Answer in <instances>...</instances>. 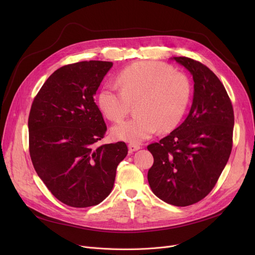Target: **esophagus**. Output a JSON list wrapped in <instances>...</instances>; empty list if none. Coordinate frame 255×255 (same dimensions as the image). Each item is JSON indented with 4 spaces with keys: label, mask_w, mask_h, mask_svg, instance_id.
Wrapping results in <instances>:
<instances>
[{
    "label": "esophagus",
    "mask_w": 255,
    "mask_h": 255,
    "mask_svg": "<svg viewBox=\"0 0 255 255\" xmlns=\"http://www.w3.org/2000/svg\"><path fill=\"white\" fill-rule=\"evenodd\" d=\"M128 148H129V152H130V153H133V152H135V151L139 150L140 146H139L138 144H135V143H129V144H128Z\"/></svg>",
    "instance_id": "1"
}]
</instances>
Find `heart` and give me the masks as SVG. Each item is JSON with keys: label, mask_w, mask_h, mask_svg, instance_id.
<instances>
[{"label": "heart", "mask_w": 255, "mask_h": 255, "mask_svg": "<svg viewBox=\"0 0 255 255\" xmlns=\"http://www.w3.org/2000/svg\"><path fill=\"white\" fill-rule=\"evenodd\" d=\"M120 90L105 86L98 94L101 112L111 121H121L136 104V117L113 127L117 139L138 143L152 137L159 130L175 128L188 109L192 86L185 73L172 66L144 61L133 63L117 78Z\"/></svg>", "instance_id": "1"}]
</instances>
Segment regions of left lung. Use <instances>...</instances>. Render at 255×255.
<instances>
[{
	"label": "left lung",
	"mask_w": 255,
	"mask_h": 255,
	"mask_svg": "<svg viewBox=\"0 0 255 255\" xmlns=\"http://www.w3.org/2000/svg\"><path fill=\"white\" fill-rule=\"evenodd\" d=\"M173 60L193 76V102L178 128L148 145L154 157L148 181L163 202L186 207L205 198L216 185L233 149L235 116L232 101L215 73L190 58Z\"/></svg>",
	"instance_id": "left-lung-1"
}]
</instances>
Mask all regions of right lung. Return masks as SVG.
<instances>
[{
    "instance_id": "add662e5",
    "label": "right lung",
    "mask_w": 255,
    "mask_h": 255,
    "mask_svg": "<svg viewBox=\"0 0 255 255\" xmlns=\"http://www.w3.org/2000/svg\"><path fill=\"white\" fill-rule=\"evenodd\" d=\"M112 62L65 65L40 89L29 115V151L51 194L73 208L96 206L110 195L124 141L96 146L106 125L94 100Z\"/></svg>"
}]
</instances>
